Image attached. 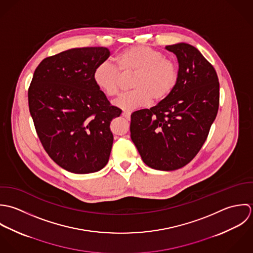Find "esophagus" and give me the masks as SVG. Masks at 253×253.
Here are the masks:
<instances>
[{"instance_id": "esophagus-1", "label": "esophagus", "mask_w": 253, "mask_h": 253, "mask_svg": "<svg viewBox=\"0 0 253 253\" xmlns=\"http://www.w3.org/2000/svg\"><path fill=\"white\" fill-rule=\"evenodd\" d=\"M122 116L125 117L126 119H130L131 112H130V111H123V112H122Z\"/></svg>"}]
</instances>
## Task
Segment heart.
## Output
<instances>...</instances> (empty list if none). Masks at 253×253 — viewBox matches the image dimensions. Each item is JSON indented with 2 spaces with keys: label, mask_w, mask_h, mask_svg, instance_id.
Instances as JSON below:
<instances>
[{
  "label": "heart",
  "mask_w": 253,
  "mask_h": 253,
  "mask_svg": "<svg viewBox=\"0 0 253 253\" xmlns=\"http://www.w3.org/2000/svg\"><path fill=\"white\" fill-rule=\"evenodd\" d=\"M119 69L124 72H137L132 81L135 88L121 95L115 104L125 110L147 106L152 100H164L173 91L178 79L176 63L163 53L148 46H133L119 52L116 57ZM121 74L110 61L98 64L93 72L97 87L108 97L120 91Z\"/></svg>",
  "instance_id": "obj_1"
}]
</instances>
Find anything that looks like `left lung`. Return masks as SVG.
Segmentation results:
<instances>
[{
  "instance_id": "8db88e82",
  "label": "left lung",
  "mask_w": 253,
  "mask_h": 253,
  "mask_svg": "<svg viewBox=\"0 0 253 253\" xmlns=\"http://www.w3.org/2000/svg\"><path fill=\"white\" fill-rule=\"evenodd\" d=\"M176 54L175 88L150 109L131 115V139L151 168L172 171L187 165L202 149L219 107V81L214 67L192 45L166 46Z\"/></svg>"
}]
</instances>
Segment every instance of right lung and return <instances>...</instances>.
Segmentation results:
<instances>
[{"label": "right lung", "mask_w": 253, "mask_h": 253, "mask_svg": "<svg viewBox=\"0 0 253 253\" xmlns=\"http://www.w3.org/2000/svg\"><path fill=\"white\" fill-rule=\"evenodd\" d=\"M109 54L107 48L87 47L46 57L28 89L29 111L45 151L75 174L101 170L111 152L109 125L121 109L110 104L93 79L95 67Z\"/></svg>", "instance_id": "obj_1"}]
</instances>
